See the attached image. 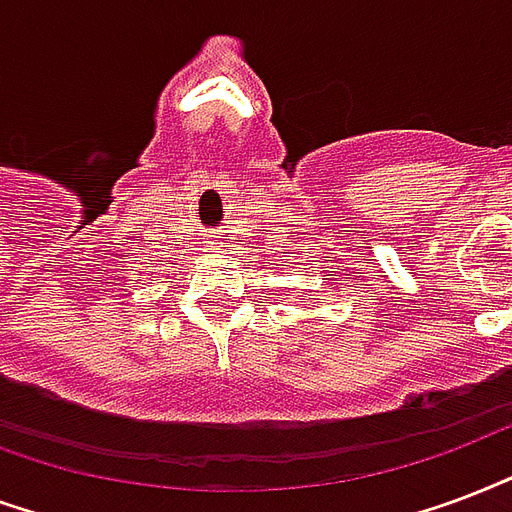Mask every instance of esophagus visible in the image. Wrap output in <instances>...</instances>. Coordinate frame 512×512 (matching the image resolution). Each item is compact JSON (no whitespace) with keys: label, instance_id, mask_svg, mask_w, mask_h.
I'll list each match as a JSON object with an SVG mask.
<instances>
[{"label":"esophagus","instance_id":"obj_1","mask_svg":"<svg viewBox=\"0 0 512 512\" xmlns=\"http://www.w3.org/2000/svg\"><path fill=\"white\" fill-rule=\"evenodd\" d=\"M213 245H216V248H221V245H219V243H213Z\"/></svg>","mask_w":512,"mask_h":512}]
</instances>
